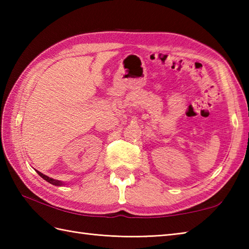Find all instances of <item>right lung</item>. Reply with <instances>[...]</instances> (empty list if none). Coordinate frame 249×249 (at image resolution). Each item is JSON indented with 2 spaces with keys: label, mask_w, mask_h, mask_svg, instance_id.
I'll return each instance as SVG.
<instances>
[{
  "label": "right lung",
  "mask_w": 249,
  "mask_h": 249,
  "mask_svg": "<svg viewBox=\"0 0 249 249\" xmlns=\"http://www.w3.org/2000/svg\"><path fill=\"white\" fill-rule=\"evenodd\" d=\"M37 173H38L39 176L43 178L44 179H46L47 182H49L52 185H55V186H61V185H64V183H62L61 181H57V179H53V178H51L49 177H47V176H45V174H43V173L39 172V171H37Z\"/></svg>",
  "instance_id": "1"
}]
</instances>
